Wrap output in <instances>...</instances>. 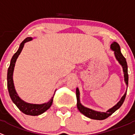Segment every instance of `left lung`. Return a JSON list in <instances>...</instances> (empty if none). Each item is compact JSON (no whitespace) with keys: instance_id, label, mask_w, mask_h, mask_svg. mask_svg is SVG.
I'll return each instance as SVG.
<instances>
[{"instance_id":"left-lung-1","label":"left lung","mask_w":135,"mask_h":135,"mask_svg":"<svg viewBox=\"0 0 135 135\" xmlns=\"http://www.w3.org/2000/svg\"><path fill=\"white\" fill-rule=\"evenodd\" d=\"M110 49H111L112 50L114 51V56H115L116 60L118 61V63L122 65V66L123 72H124V81L127 86H128L129 78L128 72H127V61H126V58L124 57V56L122 55V54L121 53L120 45H119L116 42H113V43L110 45ZM126 93H127V91L125 93L124 95L122 97V98L120 99V101L118 102V103H116V105H115L114 107H113L112 108L109 109V110H107V112H105V113H103V112L96 111V110L87 108V107H85L83 105H82L81 103L80 102V100H79V90L78 88H77V89H76L77 107L81 113H82V114H84L85 116L89 118L98 120H104V119H106L107 118H108L109 116H110L113 113H114L116 110H118V109L121 107L122 105L124 103L125 98H126Z\"/></svg>"}]
</instances>
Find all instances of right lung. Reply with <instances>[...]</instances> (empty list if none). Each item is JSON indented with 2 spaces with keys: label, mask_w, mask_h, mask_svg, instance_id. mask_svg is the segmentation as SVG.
Returning a JSON list of instances; mask_svg holds the SVG:
<instances>
[{
  "label": "right lung",
  "mask_w": 135,
  "mask_h": 135,
  "mask_svg": "<svg viewBox=\"0 0 135 135\" xmlns=\"http://www.w3.org/2000/svg\"><path fill=\"white\" fill-rule=\"evenodd\" d=\"M32 40V37H27L23 41L20 45L19 49L17 51L16 53L13 55L11 59L10 65L8 69V74H7V85H8V92H9V96H10L11 100L15 104V105L19 108V109L22 113H25L27 115L31 116H38L45 113L51 107L53 102V98L54 96L55 93L54 94L53 96L51 98L50 100L46 103H42V104H33V103H27V102L21 100L18 96L16 90L15 89L13 83V74L14 67H15V62L17 59L21 54V51L23 49L25 44L26 42ZM56 90H55V92Z\"/></svg>",
  "instance_id": "obj_1"
}]
</instances>
